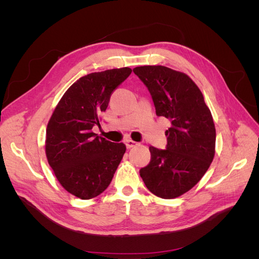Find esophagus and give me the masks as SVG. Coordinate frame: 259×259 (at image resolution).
Segmentation results:
<instances>
[{"instance_id":"obj_1","label":"esophagus","mask_w":259,"mask_h":259,"mask_svg":"<svg viewBox=\"0 0 259 259\" xmlns=\"http://www.w3.org/2000/svg\"><path fill=\"white\" fill-rule=\"evenodd\" d=\"M125 145H126L127 149H131L133 147H136L138 145V143L134 142V140H132V139H126L125 140Z\"/></svg>"}]
</instances>
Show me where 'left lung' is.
Returning a JSON list of instances; mask_svg holds the SVG:
<instances>
[{"label": "left lung", "mask_w": 259, "mask_h": 259, "mask_svg": "<svg viewBox=\"0 0 259 259\" xmlns=\"http://www.w3.org/2000/svg\"><path fill=\"white\" fill-rule=\"evenodd\" d=\"M150 92L155 113L170 121L166 149L149 147L150 163L139 170L149 191L179 197L197 185L215 155L216 130L200 89L187 74L164 66L133 69Z\"/></svg>", "instance_id": "obj_1"}]
</instances>
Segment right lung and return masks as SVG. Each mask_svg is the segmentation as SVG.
<instances>
[{
	"instance_id": "add662e5",
	"label": "right lung",
	"mask_w": 259,
	"mask_h": 259,
	"mask_svg": "<svg viewBox=\"0 0 259 259\" xmlns=\"http://www.w3.org/2000/svg\"><path fill=\"white\" fill-rule=\"evenodd\" d=\"M132 73L131 68L94 72L73 83L51 116L45 152L60 185L82 200L95 198L110 185L126 147L97 136L112 92Z\"/></svg>"
}]
</instances>
